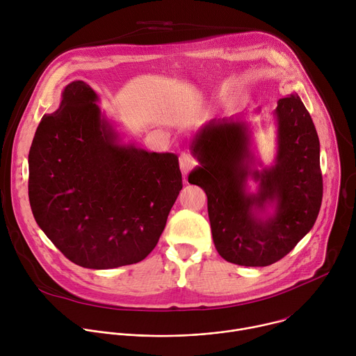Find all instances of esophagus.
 <instances>
[{"label": "esophagus", "mask_w": 356, "mask_h": 356, "mask_svg": "<svg viewBox=\"0 0 356 356\" xmlns=\"http://www.w3.org/2000/svg\"><path fill=\"white\" fill-rule=\"evenodd\" d=\"M197 159L190 154H181L180 155V170L183 175H187L190 170H193L197 166Z\"/></svg>", "instance_id": "esophagus-1"}]
</instances>
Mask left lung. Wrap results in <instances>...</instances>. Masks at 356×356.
I'll return each mask as SVG.
<instances>
[{"instance_id": "obj_1", "label": "left lung", "mask_w": 356, "mask_h": 356, "mask_svg": "<svg viewBox=\"0 0 356 356\" xmlns=\"http://www.w3.org/2000/svg\"><path fill=\"white\" fill-rule=\"evenodd\" d=\"M275 165L253 168L248 127L221 120L202 127L191 142L200 165L190 176L207 194L214 245L220 255L241 266H269L297 245L314 225L323 200L320 140L297 94L277 101ZM250 175L257 195L245 191ZM188 176V183H190ZM268 205L273 215L262 218Z\"/></svg>"}]
</instances>
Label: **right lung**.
<instances>
[{"instance_id":"right-lung-1","label":"right lung","mask_w":356,"mask_h":356,"mask_svg":"<svg viewBox=\"0 0 356 356\" xmlns=\"http://www.w3.org/2000/svg\"><path fill=\"white\" fill-rule=\"evenodd\" d=\"M95 91L67 84L58 111L43 115L29 150L33 217L73 264L113 269L156 246L183 187L175 154L120 145Z\"/></svg>"}]
</instances>
